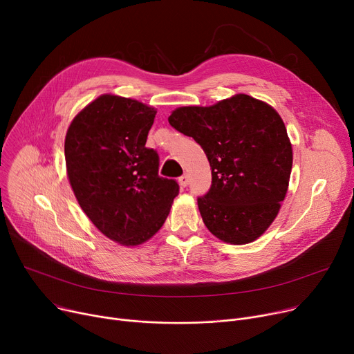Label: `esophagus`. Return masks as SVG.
I'll return each mask as SVG.
<instances>
[{"label":"esophagus","instance_id":"obj_1","mask_svg":"<svg viewBox=\"0 0 354 354\" xmlns=\"http://www.w3.org/2000/svg\"><path fill=\"white\" fill-rule=\"evenodd\" d=\"M188 183H189V175L188 174H183L182 176H179V185L180 187H188Z\"/></svg>","mask_w":354,"mask_h":354}]
</instances>
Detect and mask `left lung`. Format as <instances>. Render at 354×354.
<instances>
[{
	"mask_svg": "<svg viewBox=\"0 0 354 354\" xmlns=\"http://www.w3.org/2000/svg\"><path fill=\"white\" fill-rule=\"evenodd\" d=\"M167 120L194 138L209 160L212 185L198 198L203 224L230 244L261 236L280 211L292 166L280 115L261 100L236 95L209 107H179Z\"/></svg>",
	"mask_w": 354,
	"mask_h": 354,
	"instance_id": "8db88e82",
	"label": "left lung"
}]
</instances>
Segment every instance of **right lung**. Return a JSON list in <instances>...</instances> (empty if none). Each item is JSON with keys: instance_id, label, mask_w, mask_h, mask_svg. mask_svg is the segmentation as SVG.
I'll list each match as a JSON object with an SVG mask.
<instances>
[{"instance_id": "right-lung-1", "label": "right lung", "mask_w": 354, "mask_h": 354, "mask_svg": "<svg viewBox=\"0 0 354 354\" xmlns=\"http://www.w3.org/2000/svg\"><path fill=\"white\" fill-rule=\"evenodd\" d=\"M156 110L103 95L73 119L64 142L68 180L79 205L107 238L139 245L163 225L175 179L159 176V155L146 147Z\"/></svg>"}]
</instances>
